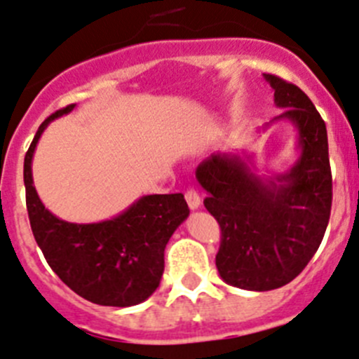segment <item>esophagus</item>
Masks as SVG:
<instances>
[{
    "mask_svg": "<svg viewBox=\"0 0 359 359\" xmlns=\"http://www.w3.org/2000/svg\"><path fill=\"white\" fill-rule=\"evenodd\" d=\"M185 199H187V205H189L190 210H197L199 206H201V197H199V194H197L194 189L187 190Z\"/></svg>",
    "mask_w": 359,
    "mask_h": 359,
    "instance_id": "34e87169",
    "label": "esophagus"
}]
</instances>
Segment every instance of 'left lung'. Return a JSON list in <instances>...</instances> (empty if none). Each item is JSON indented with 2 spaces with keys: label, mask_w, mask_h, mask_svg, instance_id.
<instances>
[{
  "label": "left lung",
  "mask_w": 359,
  "mask_h": 359,
  "mask_svg": "<svg viewBox=\"0 0 359 359\" xmlns=\"http://www.w3.org/2000/svg\"><path fill=\"white\" fill-rule=\"evenodd\" d=\"M274 121L297 128L301 158L287 174L262 180L248 160L233 153L208 156L196 169L208 192L205 206L220 226L215 265L236 288L267 292L297 278L324 238L333 203L327 131L310 97L294 83L265 74Z\"/></svg>",
  "instance_id": "left-lung-1"
}]
</instances>
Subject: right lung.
Returning a JSON list of instances; mask_svg holds the SVG:
<instances>
[{"label": "right lung", "mask_w": 359, "mask_h": 359, "mask_svg": "<svg viewBox=\"0 0 359 359\" xmlns=\"http://www.w3.org/2000/svg\"><path fill=\"white\" fill-rule=\"evenodd\" d=\"M72 108L69 104L49 115L26 151L29 226L49 267L72 292L101 306H135L160 285L163 251L189 217V205L183 194H153L140 197L121 215L94 224L65 222L46 210L34 187L32 158L46 126Z\"/></svg>", "instance_id": "obj_1"}]
</instances>
